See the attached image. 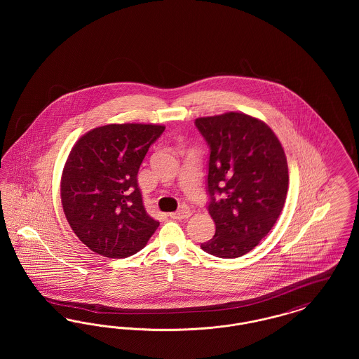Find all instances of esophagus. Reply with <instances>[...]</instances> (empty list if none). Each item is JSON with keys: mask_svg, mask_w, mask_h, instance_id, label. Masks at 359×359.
<instances>
[{"mask_svg": "<svg viewBox=\"0 0 359 359\" xmlns=\"http://www.w3.org/2000/svg\"><path fill=\"white\" fill-rule=\"evenodd\" d=\"M191 210L187 208V207H183V208H180L179 211H176V212H171L170 214V217L173 218V219H187L191 217Z\"/></svg>", "mask_w": 359, "mask_h": 359, "instance_id": "obj_1", "label": "esophagus"}]
</instances>
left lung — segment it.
Instances as JSON below:
<instances>
[{"label":"left lung","mask_w":359,"mask_h":359,"mask_svg":"<svg viewBox=\"0 0 359 359\" xmlns=\"http://www.w3.org/2000/svg\"><path fill=\"white\" fill-rule=\"evenodd\" d=\"M210 147L208 212L215 236L201 248L219 258L253 250L280 217L288 192L285 152L256 117L230 111L195 120Z\"/></svg>","instance_id":"obj_1"}]
</instances>
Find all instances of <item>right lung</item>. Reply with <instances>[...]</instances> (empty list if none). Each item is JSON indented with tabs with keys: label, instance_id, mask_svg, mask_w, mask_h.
<instances>
[{
	"label": "right lung",
	"instance_id": "add662e5",
	"mask_svg": "<svg viewBox=\"0 0 359 359\" xmlns=\"http://www.w3.org/2000/svg\"><path fill=\"white\" fill-rule=\"evenodd\" d=\"M164 129L110 123L87 132L72 147L62 173V205L76 237L94 253L133 256L158 227L142 205L137 173Z\"/></svg>",
	"mask_w": 359,
	"mask_h": 359
}]
</instances>
